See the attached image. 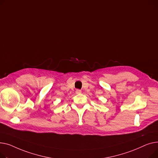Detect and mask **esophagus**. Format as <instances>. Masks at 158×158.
Here are the masks:
<instances>
[{
  "label": "esophagus",
  "instance_id": "1",
  "mask_svg": "<svg viewBox=\"0 0 158 158\" xmlns=\"http://www.w3.org/2000/svg\"><path fill=\"white\" fill-rule=\"evenodd\" d=\"M76 93H77V94H81V90H79V89H77V90H76Z\"/></svg>",
  "mask_w": 158,
  "mask_h": 158
}]
</instances>
